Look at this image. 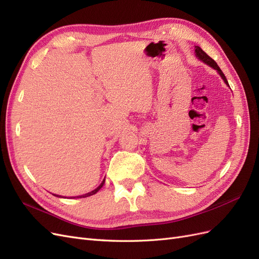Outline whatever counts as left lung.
I'll return each mask as SVG.
<instances>
[{"label":"left lung","instance_id":"8db88e82","mask_svg":"<svg viewBox=\"0 0 259 259\" xmlns=\"http://www.w3.org/2000/svg\"><path fill=\"white\" fill-rule=\"evenodd\" d=\"M194 52H195V56H197L200 60H202L203 62H204V64H206V65H208V66H210L211 68H214L215 70H217V72L221 74V76H222V79L225 81V83L229 86V84H228V81H227V79H226V76H225V74L223 73V71L221 70V68L218 67V65L216 64V61L214 60V59H211L208 55L203 51L201 48H199V46H195L194 48Z\"/></svg>","mask_w":259,"mask_h":259}]
</instances>
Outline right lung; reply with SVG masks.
<instances>
[{"label":"right lung","mask_w":259,"mask_h":259,"mask_svg":"<svg viewBox=\"0 0 259 259\" xmlns=\"http://www.w3.org/2000/svg\"><path fill=\"white\" fill-rule=\"evenodd\" d=\"M104 184H105V179L103 180V183H101V184L96 188L95 190H93V191H91V192H89V193H85V194H83V195H80V197H76V198H86V197H90V195L95 194L96 192H98V191L100 190V188L104 186ZM55 195H56V194H55ZM56 197H59V195H56ZM74 198H75V197H74ZM74 198H73V199H74Z\"/></svg>","instance_id":"obj_1"}]
</instances>
